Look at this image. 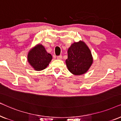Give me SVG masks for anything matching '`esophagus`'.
Returning a JSON list of instances; mask_svg holds the SVG:
<instances>
[{"instance_id": "esophagus-1", "label": "esophagus", "mask_w": 121, "mask_h": 121, "mask_svg": "<svg viewBox=\"0 0 121 121\" xmlns=\"http://www.w3.org/2000/svg\"><path fill=\"white\" fill-rule=\"evenodd\" d=\"M62 55L57 56V59H58V60H61V59H62Z\"/></svg>"}]
</instances>
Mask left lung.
I'll return each mask as SVG.
<instances>
[{"label":"left lung","mask_w":121,"mask_h":121,"mask_svg":"<svg viewBox=\"0 0 121 121\" xmlns=\"http://www.w3.org/2000/svg\"><path fill=\"white\" fill-rule=\"evenodd\" d=\"M66 64L69 71L75 75H81L87 71L93 62L91 51L83 41L72 44L67 51Z\"/></svg>","instance_id":"1"}]
</instances>
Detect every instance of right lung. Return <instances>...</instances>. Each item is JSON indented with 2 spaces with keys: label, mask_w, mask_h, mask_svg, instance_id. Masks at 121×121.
Masks as SVG:
<instances>
[{
  "label": "right lung",
  "mask_w": 121,
  "mask_h": 121,
  "mask_svg": "<svg viewBox=\"0 0 121 121\" xmlns=\"http://www.w3.org/2000/svg\"><path fill=\"white\" fill-rule=\"evenodd\" d=\"M52 55L46 52L45 48L38 44L30 50L28 55V61L36 71H41L47 67L52 60Z\"/></svg>",
  "instance_id": "obj_1"
}]
</instances>
